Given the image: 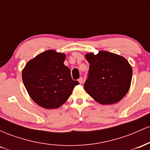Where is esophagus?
Wrapping results in <instances>:
<instances>
[{"label": "esophagus", "mask_w": 150, "mask_h": 150, "mask_svg": "<svg viewBox=\"0 0 150 150\" xmlns=\"http://www.w3.org/2000/svg\"><path fill=\"white\" fill-rule=\"evenodd\" d=\"M78 82H79V83H80V84H82V82H83V78H82V77H80V78H79V80H78Z\"/></svg>", "instance_id": "1"}]
</instances>
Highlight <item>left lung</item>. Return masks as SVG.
I'll return each mask as SVG.
<instances>
[{
    "label": "left lung",
    "mask_w": 150,
    "mask_h": 150,
    "mask_svg": "<svg viewBox=\"0 0 150 150\" xmlns=\"http://www.w3.org/2000/svg\"><path fill=\"white\" fill-rule=\"evenodd\" d=\"M89 63L88 78L84 89L102 105L118 102L126 95L132 80V70L123 56L106 51L85 55Z\"/></svg>",
    "instance_id": "obj_1"
}]
</instances>
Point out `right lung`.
I'll return each mask as SVG.
<instances>
[{
	"mask_svg": "<svg viewBox=\"0 0 150 150\" xmlns=\"http://www.w3.org/2000/svg\"><path fill=\"white\" fill-rule=\"evenodd\" d=\"M65 59V53L48 50L30 60L22 70L25 88L39 106L48 109L60 107L79 85L63 64Z\"/></svg>",
	"mask_w": 150,
	"mask_h": 150,
	"instance_id": "right-lung-1",
	"label": "right lung"
}]
</instances>
